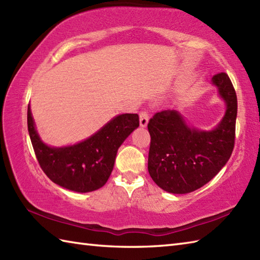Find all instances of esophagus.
<instances>
[{
    "instance_id": "1",
    "label": "esophagus",
    "mask_w": 260,
    "mask_h": 260,
    "mask_svg": "<svg viewBox=\"0 0 260 260\" xmlns=\"http://www.w3.org/2000/svg\"><path fill=\"white\" fill-rule=\"evenodd\" d=\"M148 118H150V116H148V113L146 110H143V112L140 113V124L142 127H145L147 125Z\"/></svg>"
}]
</instances>
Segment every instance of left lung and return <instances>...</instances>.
Instances as JSON below:
<instances>
[{
  "label": "left lung",
  "instance_id": "obj_1",
  "mask_svg": "<svg viewBox=\"0 0 260 260\" xmlns=\"http://www.w3.org/2000/svg\"><path fill=\"white\" fill-rule=\"evenodd\" d=\"M227 112L211 132L190 128L176 110H162L148 121L151 135L148 173L155 183L171 193L183 194L200 189L219 173L235 146L237 95L229 76L212 77Z\"/></svg>",
  "mask_w": 260,
  "mask_h": 260
}]
</instances>
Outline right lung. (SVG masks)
<instances>
[{
	"label": "right lung",
	"mask_w": 260,
	"mask_h": 260,
	"mask_svg": "<svg viewBox=\"0 0 260 260\" xmlns=\"http://www.w3.org/2000/svg\"><path fill=\"white\" fill-rule=\"evenodd\" d=\"M139 126L137 114L118 115L84 142L50 147L39 137L27 106V129L42 171L56 184L75 192L95 191L106 183L118 147Z\"/></svg>",
	"instance_id": "1"
}]
</instances>
